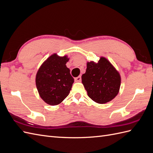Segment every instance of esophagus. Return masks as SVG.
Returning <instances> with one entry per match:
<instances>
[{
  "label": "esophagus",
  "instance_id": "1",
  "mask_svg": "<svg viewBox=\"0 0 153 153\" xmlns=\"http://www.w3.org/2000/svg\"><path fill=\"white\" fill-rule=\"evenodd\" d=\"M81 80H82L81 76H78V77H76V78H75V80L76 82H80Z\"/></svg>",
  "mask_w": 153,
  "mask_h": 153
}]
</instances>
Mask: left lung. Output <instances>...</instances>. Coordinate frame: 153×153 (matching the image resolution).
<instances>
[{"label": "left lung", "mask_w": 153, "mask_h": 153, "mask_svg": "<svg viewBox=\"0 0 153 153\" xmlns=\"http://www.w3.org/2000/svg\"><path fill=\"white\" fill-rule=\"evenodd\" d=\"M82 82L89 98L96 103L103 104L117 95L121 76L107 59L101 57L98 62L87 63L86 71L82 76Z\"/></svg>", "instance_id": "obj_1"}]
</instances>
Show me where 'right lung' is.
I'll list each match as a JSON object with an SVG mask.
<instances>
[{
	"instance_id": "1",
	"label": "right lung",
	"mask_w": 153,
	"mask_h": 153,
	"mask_svg": "<svg viewBox=\"0 0 153 153\" xmlns=\"http://www.w3.org/2000/svg\"><path fill=\"white\" fill-rule=\"evenodd\" d=\"M66 55L59 57L54 53L39 68L36 76V84L42 100L50 105H57L68 96L74 78L66 64Z\"/></svg>"
}]
</instances>
